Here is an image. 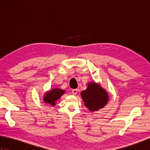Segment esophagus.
<instances>
[{"instance_id":"34e87169","label":"esophagus","mask_w":150,"mask_h":150,"mask_svg":"<svg viewBox=\"0 0 150 150\" xmlns=\"http://www.w3.org/2000/svg\"><path fill=\"white\" fill-rule=\"evenodd\" d=\"M77 92H78L77 89H74V90H72V93L73 95H76L77 93Z\"/></svg>"}]
</instances>
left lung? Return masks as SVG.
Here are the masks:
<instances>
[{"label": "left lung", "mask_w": 150, "mask_h": 150, "mask_svg": "<svg viewBox=\"0 0 150 150\" xmlns=\"http://www.w3.org/2000/svg\"><path fill=\"white\" fill-rule=\"evenodd\" d=\"M81 97L85 106L91 111L103 108L108 100L107 92L95 82L88 84L86 90L82 91Z\"/></svg>", "instance_id": "1"}]
</instances>
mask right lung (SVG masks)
I'll return each instance as SVG.
<instances>
[{
	"label": "right lung",
	"mask_w": 150,
	"mask_h": 150,
	"mask_svg": "<svg viewBox=\"0 0 150 150\" xmlns=\"http://www.w3.org/2000/svg\"><path fill=\"white\" fill-rule=\"evenodd\" d=\"M65 91L60 90L58 88L53 89L46 93L44 97V101L47 104H50L52 106L55 105V102L60 98V96L64 93Z\"/></svg>",
	"instance_id": "1"
}]
</instances>
